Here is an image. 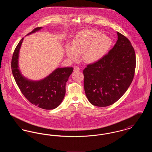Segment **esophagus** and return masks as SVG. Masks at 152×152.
<instances>
[{
  "mask_svg": "<svg viewBox=\"0 0 152 152\" xmlns=\"http://www.w3.org/2000/svg\"><path fill=\"white\" fill-rule=\"evenodd\" d=\"M80 71V68L77 66H74V71Z\"/></svg>",
  "mask_w": 152,
  "mask_h": 152,
  "instance_id": "obj_1",
  "label": "esophagus"
}]
</instances>
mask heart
Instances as JSON below:
<instances>
[{
  "instance_id": "heart-1",
  "label": "heart",
  "mask_w": 152,
  "mask_h": 152,
  "mask_svg": "<svg viewBox=\"0 0 152 152\" xmlns=\"http://www.w3.org/2000/svg\"><path fill=\"white\" fill-rule=\"evenodd\" d=\"M112 45V40L97 30H84L78 33L73 39L72 46L66 45V53L72 60L83 55L84 61L95 63L103 58Z\"/></svg>"
}]
</instances>
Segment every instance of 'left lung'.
I'll return each mask as SVG.
<instances>
[{"mask_svg": "<svg viewBox=\"0 0 152 152\" xmlns=\"http://www.w3.org/2000/svg\"><path fill=\"white\" fill-rule=\"evenodd\" d=\"M114 47L100 60L84 69V86L89 101L94 106L112 105L125 93L132 82L136 54L129 40L120 32Z\"/></svg>", "mask_w": 152, "mask_h": 152, "instance_id": "left-lung-1", "label": "left lung"}]
</instances>
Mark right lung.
Masks as SVG:
<instances>
[{
  "instance_id": "obj_1",
  "label": "right lung",
  "mask_w": 152,
  "mask_h": 152,
  "mask_svg": "<svg viewBox=\"0 0 152 152\" xmlns=\"http://www.w3.org/2000/svg\"><path fill=\"white\" fill-rule=\"evenodd\" d=\"M41 28L42 27H36L28 35ZM23 39L22 38L17 45L12 57L11 69L15 80L22 94L31 104L47 110L56 108L64 97L65 84L72 73L73 68H58L48 77L39 81L26 79L22 76L18 69L19 52Z\"/></svg>"
}]
</instances>
